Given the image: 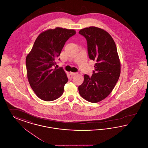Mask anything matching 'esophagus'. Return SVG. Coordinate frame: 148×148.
Segmentation results:
<instances>
[{
	"mask_svg": "<svg viewBox=\"0 0 148 148\" xmlns=\"http://www.w3.org/2000/svg\"><path fill=\"white\" fill-rule=\"evenodd\" d=\"M77 72H75V73L71 72V73H70V75H71V76H74V75H77Z\"/></svg>",
	"mask_w": 148,
	"mask_h": 148,
	"instance_id": "obj_1",
	"label": "esophagus"
}]
</instances>
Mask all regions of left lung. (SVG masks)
Masks as SVG:
<instances>
[{"mask_svg":"<svg viewBox=\"0 0 148 148\" xmlns=\"http://www.w3.org/2000/svg\"><path fill=\"white\" fill-rule=\"evenodd\" d=\"M79 34L86 40L89 58L96 61L92 76L84 75L79 92L86 100L98 102L110 95L119 77L121 64L116 45L108 32L96 27L83 29Z\"/></svg>","mask_w":148,"mask_h":148,"instance_id":"obj_1","label":"left lung"}]
</instances>
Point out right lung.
<instances>
[{"label": "right lung", "instance_id": "obj_1", "mask_svg": "<svg viewBox=\"0 0 148 148\" xmlns=\"http://www.w3.org/2000/svg\"><path fill=\"white\" fill-rule=\"evenodd\" d=\"M75 34V30L60 27L43 32L36 38L26 57L29 82L42 100H55L63 94L68 79L62 68L57 69L53 66L65 42Z\"/></svg>", "mask_w": 148, "mask_h": 148}]
</instances>
